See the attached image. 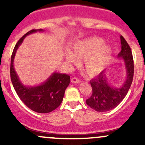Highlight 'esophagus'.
<instances>
[{
  "mask_svg": "<svg viewBox=\"0 0 145 145\" xmlns=\"http://www.w3.org/2000/svg\"><path fill=\"white\" fill-rule=\"evenodd\" d=\"M71 83H78L81 82V81H80L78 78H76V77H73V78H71Z\"/></svg>",
  "mask_w": 145,
  "mask_h": 145,
  "instance_id": "34e87169",
  "label": "esophagus"
}]
</instances>
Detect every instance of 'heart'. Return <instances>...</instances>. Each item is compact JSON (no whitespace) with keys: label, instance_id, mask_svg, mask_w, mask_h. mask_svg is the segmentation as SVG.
Returning <instances> with one entry per match:
<instances>
[{"label":"heart","instance_id":"1","mask_svg":"<svg viewBox=\"0 0 145 145\" xmlns=\"http://www.w3.org/2000/svg\"><path fill=\"white\" fill-rule=\"evenodd\" d=\"M74 52L70 50L65 51V57L69 62H76L78 57L83 58V65L90 74H97L106 68L112 55L113 48L105 43L100 37L93 36L76 42L73 46Z\"/></svg>","mask_w":145,"mask_h":145}]
</instances>
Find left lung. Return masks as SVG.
I'll return each mask as SVG.
<instances>
[{"instance_id": "left-lung-1", "label": "left lung", "mask_w": 145, "mask_h": 145, "mask_svg": "<svg viewBox=\"0 0 145 145\" xmlns=\"http://www.w3.org/2000/svg\"><path fill=\"white\" fill-rule=\"evenodd\" d=\"M121 50L118 57L125 63L127 77L121 88H113L109 84L105 71H102L96 78L90 81L93 93L86 100V104L97 112H108L114 109L126 96L133 82L134 75V62L132 51L129 45L122 36H120Z\"/></svg>"}]
</instances>
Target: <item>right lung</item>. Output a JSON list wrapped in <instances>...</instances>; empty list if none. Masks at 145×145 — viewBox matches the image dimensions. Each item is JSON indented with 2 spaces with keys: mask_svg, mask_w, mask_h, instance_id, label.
<instances>
[{
  "mask_svg": "<svg viewBox=\"0 0 145 145\" xmlns=\"http://www.w3.org/2000/svg\"><path fill=\"white\" fill-rule=\"evenodd\" d=\"M43 31L41 29H32L18 40L11 56L10 78L17 95L24 105L34 112L45 114L52 112L61 105L66 88L69 85L70 76L67 74L55 72L40 86L29 87L20 82L13 65L17 50L26 36L30 33Z\"/></svg>",
  "mask_w": 145,
  "mask_h": 145,
  "instance_id": "right-lung-1",
  "label": "right lung"
}]
</instances>
